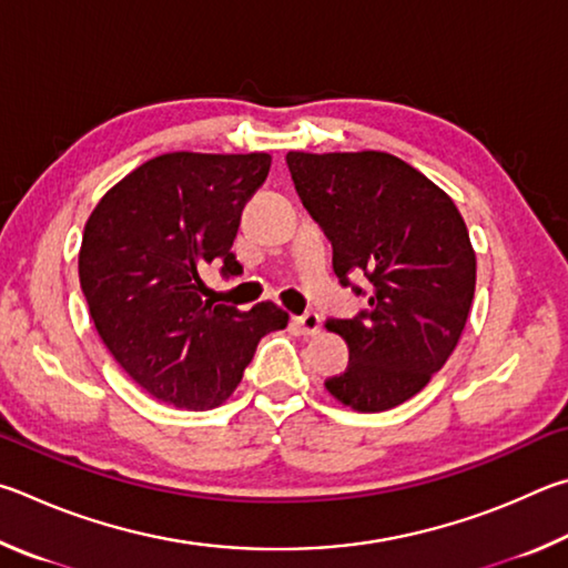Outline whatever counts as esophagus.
<instances>
[{"instance_id": "1", "label": "esophagus", "mask_w": 568, "mask_h": 568, "mask_svg": "<svg viewBox=\"0 0 568 568\" xmlns=\"http://www.w3.org/2000/svg\"><path fill=\"white\" fill-rule=\"evenodd\" d=\"M294 322L300 324L302 332H306V334H316V332L322 329V316L316 314V312H304L302 316H296Z\"/></svg>"}]
</instances>
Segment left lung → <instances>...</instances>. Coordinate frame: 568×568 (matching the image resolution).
Returning <instances> with one entry per match:
<instances>
[{"instance_id":"left-lung-1","label":"left lung","mask_w":568,"mask_h":568,"mask_svg":"<svg viewBox=\"0 0 568 568\" xmlns=\"http://www.w3.org/2000/svg\"><path fill=\"white\" fill-rule=\"evenodd\" d=\"M306 212L334 248V272L369 304L329 320L349 366L326 389L354 412L412 399L449 359L476 286V256L459 209L422 172L384 152H290ZM364 275L367 290L351 282Z\"/></svg>"}]
</instances>
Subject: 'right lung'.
Returning <instances> with one entry per match:
<instances>
[{
  "label": "right lung",
  "instance_id": "1",
  "mask_svg": "<svg viewBox=\"0 0 568 568\" xmlns=\"http://www.w3.org/2000/svg\"><path fill=\"white\" fill-rule=\"evenodd\" d=\"M272 156L174 152L149 159L102 196L79 252V284L99 336L154 399L212 409L242 382L256 344L284 329L272 302L239 312L202 282L242 276L232 252L246 199Z\"/></svg>",
  "mask_w": 568,
  "mask_h": 568
}]
</instances>
